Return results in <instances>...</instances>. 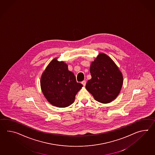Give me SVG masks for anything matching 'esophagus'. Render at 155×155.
<instances>
[{"label": "esophagus", "instance_id": "34e87169", "mask_svg": "<svg viewBox=\"0 0 155 155\" xmlns=\"http://www.w3.org/2000/svg\"><path fill=\"white\" fill-rule=\"evenodd\" d=\"M82 83L83 85L84 86H86V81H82Z\"/></svg>", "mask_w": 155, "mask_h": 155}]
</instances>
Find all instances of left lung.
<instances>
[{"instance_id":"obj_1","label":"left lung","mask_w":155,"mask_h":155,"mask_svg":"<svg viewBox=\"0 0 155 155\" xmlns=\"http://www.w3.org/2000/svg\"><path fill=\"white\" fill-rule=\"evenodd\" d=\"M92 78L86 83V88L94 100L108 103L120 93L124 79L122 73L114 61L107 54L100 53L90 66Z\"/></svg>"}]
</instances>
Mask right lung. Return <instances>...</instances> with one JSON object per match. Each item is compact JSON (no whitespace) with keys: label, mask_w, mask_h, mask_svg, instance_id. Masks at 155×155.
Returning <instances> with one entry per match:
<instances>
[{"label":"right lung","mask_w":155,"mask_h":155,"mask_svg":"<svg viewBox=\"0 0 155 155\" xmlns=\"http://www.w3.org/2000/svg\"><path fill=\"white\" fill-rule=\"evenodd\" d=\"M83 85L77 82L74 73L68 65L55 58L50 62L41 78V87L45 98L55 107L64 108L71 105Z\"/></svg>","instance_id":"1"}]
</instances>
